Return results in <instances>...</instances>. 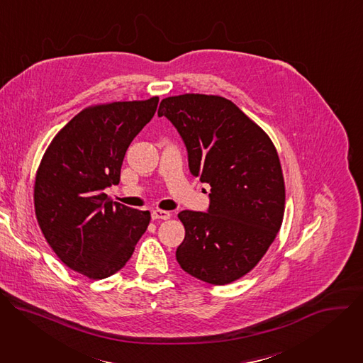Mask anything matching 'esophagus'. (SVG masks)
Here are the masks:
<instances>
[{"mask_svg":"<svg viewBox=\"0 0 363 363\" xmlns=\"http://www.w3.org/2000/svg\"><path fill=\"white\" fill-rule=\"evenodd\" d=\"M169 218H171L169 211H162V210L152 211V220H169Z\"/></svg>","mask_w":363,"mask_h":363,"instance_id":"34e87169","label":"esophagus"}]
</instances>
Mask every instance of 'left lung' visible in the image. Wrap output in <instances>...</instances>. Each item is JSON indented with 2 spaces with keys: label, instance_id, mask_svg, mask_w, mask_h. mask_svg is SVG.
I'll use <instances>...</instances> for the list:
<instances>
[{
  "label": "left lung",
  "instance_id": "left-lung-1",
  "mask_svg": "<svg viewBox=\"0 0 363 363\" xmlns=\"http://www.w3.org/2000/svg\"><path fill=\"white\" fill-rule=\"evenodd\" d=\"M179 132L189 171L210 184L208 213L181 211L185 238L177 248L184 272L223 286L262 260L284 216L286 189L269 135L221 96L186 93L161 101Z\"/></svg>",
  "mask_w": 363,
  "mask_h": 363
}]
</instances>
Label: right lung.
I'll return each mask as SVG.
<instances>
[{
	"instance_id": "obj_1",
	"label": "right lung",
	"mask_w": 363,
	"mask_h": 363,
	"mask_svg": "<svg viewBox=\"0 0 363 363\" xmlns=\"http://www.w3.org/2000/svg\"><path fill=\"white\" fill-rule=\"evenodd\" d=\"M160 97L113 101L77 113L47 147L37 169L34 208L60 260L93 279L119 272L146 231L150 213L108 199L125 153L153 118Z\"/></svg>"
}]
</instances>
